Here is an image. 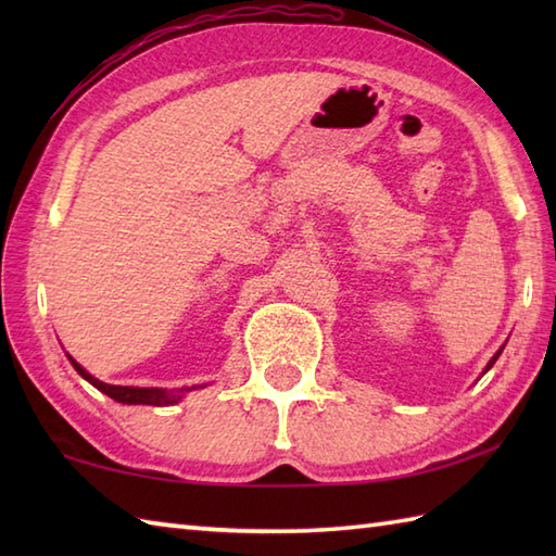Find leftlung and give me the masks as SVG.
<instances>
[{"label":"left lung","mask_w":556,"mask_h":556,"mask_svg":"<svg viewBox=\"0 0 556 556\" xmlns=\"http://www.w3.org/2000/svg\"><path fill=\"white\" fill-rule=\"evenodd\" d=\"M504 346H506V344H504ZM504 346H502V349H500V351H497V353H494V356H492V358H490V363H488V365H485V370H482V372H488V370H490V368H492V365H494V361H497V358H500V356H502V351H504Z\"/></svg>","instance_id":"1"}]
</instances>
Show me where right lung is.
Segmentation results:
<instances>
[{
  "instance_id": "right-lung-1",
  "label": "right lung",
  "mask_w": 556,
  "mask_h": 556,
  "mask_svg": "<svg viewBox=\"0 0 556 556\" xmlns=\"http://www.w3.org/2000/svg\"><path fill=\"white\" fill-rule=\"evenodd\" d=\"M71 365H74V370L83 377V380H88L92 387L100 389L102 394H108L110 399L119 401V404H146V406H174L179 404V401L191 392V389H203L205 384H193V387H181V389H162V387H122V384H108L98 380V377H92L86 368H83L80 363H76L74 358L68 356Z\"/></svg>"
}]
</instances>
